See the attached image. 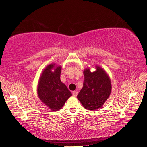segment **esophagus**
Masks as SVG:
<instances>
[{"mask_svg": "<svg viewBox=\"0 0 147 147\" xmlns=\"http://www.w3.org/2000/svg\"><path fill=\"white\" fill-rule=\"evenodd\" d=\"M77 94H78V91H73V92H72V95H73V96L74 97H76L77 96Z\"/></svg>", "mask_w": 147, "mask_h": 147, "instance_id": "obj_1", "label": "esophagus"}]
</instances>
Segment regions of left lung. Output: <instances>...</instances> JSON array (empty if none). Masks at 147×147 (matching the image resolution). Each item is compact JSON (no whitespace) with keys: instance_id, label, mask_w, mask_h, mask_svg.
<instances>
[{"instance_id":"8db88e82","label":"left lung","mask_w":147,"mask_h":147,"mask_svg":"<svg viewBox=\"0 0 147 147\" xmlns=\"http://www.w3.org/2000/svg\"><path fill=\"white\" fill-rule=\"evenodd\" d=\"M83 86L77 98L84 108L95 110L103 105L110 94L112 85L110 80L104 70L97 67L96 71H84Z\"/></svg>"}]
</instances>
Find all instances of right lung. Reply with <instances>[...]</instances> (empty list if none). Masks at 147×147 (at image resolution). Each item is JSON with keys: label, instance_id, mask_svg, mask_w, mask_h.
I'll return each instance as SVG.
<instances>
[{"label": "right lung", "instance_id": "right-lung-1", "mask_svg": "<svg viewBox=\"0 0 147 147\" xmlns=\"http://www.w3.org/2000/svg\"><path fill=\"white\" fill-rule=\"evenodd\" d=\"M54 67L55 64H50L43 70L37 92L42 102L52 111H57L63 107L72 93L61 81V67H57L53 72L51 69Z\"/></svg>", "mask_w": 147, "mask_h": 147}]
</instances>
